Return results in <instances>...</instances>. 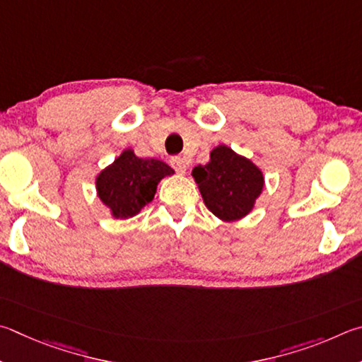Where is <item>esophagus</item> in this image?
I'll list each match as a JSON object with an SVG mask.
<instances>
[{"mask_svg": "<svg viewBox=\"0 0 362 362\" xmlns=\"http://www.w3.org/2000/svg\"><path fill=\"white\" fill-rule=\"evenodd\" d=\"M170 163H171V167H173L177 171V173H186L187 165H186L185 158H182V157H171Z\"/></svg>", "mask_w": 362, "mask_h": 362, "instance_id": "1", "label": "esophagus"}]
</instances>
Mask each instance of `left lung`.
<instances>
[{
    "label": "left lung",
    "instance_id": "left-lung-1",
    "mask_svg": "<svg viewBox=\"0 0 362 362\" xmlns=\"http://www.w3.org/2000/svg\"><path fill=\"white\" fill-rule=\"evenodd\" d=\"M210 157L192 170L206 208L223 221L246 216L262 192V171L227 146L214 148Z\"/></svg>",
    "mask_w": 362,
    "mask_h": 362
}]
</instances>
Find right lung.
Listing matches in <instances>:
<instances>
[{"label": "right lung", "instance_id": "right-lung-1", "mask_svg": "<svg viewBox=\"0 0 362 362\" xmlns=\"http://www.w3.org/2000/svg\"><path fill=\"white\" fill-rule=\"evenodd\" d=\"M173 173L165 162L139 158L127 149L98 175L97 191L114 216L132 218L154 199L157 182Z\"/></svg>", "mask_w": 362, "mask_h": 362}]
</instances>
